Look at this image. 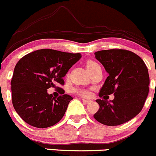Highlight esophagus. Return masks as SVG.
Here are the masks:
<instances>
[{
	"mask_svg": "<svg viewBox=\"0 0 156 156\" xmlns=\"http://www.w3.org/2000/svg\"><path fill=\"white\" fill-rule=\"evenodd\" d=\"M83 101L84 103H86V104H88V103H90L91 101V100H86V99H83Z\"/></svg>",
	"mask_w": 156,
	"mask_h": 156,
	"instance_id": "34e87169",
	"label": "esophagus"
}]
</instances>
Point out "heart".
Returning a JSON list of instances; mask_svg holds the SVG:
<instances>
[{"instance_id": "b5f03b06", "label": "heart", "mask_w": 156, "mask_h": 156, "mask_svg": "<svg viewBox=\"0 0 156 156\" xmlns=\"http://www.w3.org/2000/svg\"><path fill=\"white\" fill-rule=\"evenodd\" d=\"M86 67H87L88 70H89L90 73L93 72L94 70H95L96 69L99 68L100 65L95 61H92V60H89L86 62ZM73 92L78 94V95H81L83 97H88L90 95V92H89L88 89H84V88H76V89H73Z\"/></svg>"}]
</instances>
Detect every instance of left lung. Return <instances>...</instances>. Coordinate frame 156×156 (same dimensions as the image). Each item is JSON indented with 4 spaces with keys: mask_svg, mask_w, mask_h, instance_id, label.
<instances>
[{
    "mask_svg": "<svg viewBox=\"0 0 156 156\" xmlns=\"http://www.w3.org/2000/svg\"><path fill=\"white\" fill-rule=\"evenodd\" d=\"M95 58L109 76L99 91L100 98L114 94L115 98L97 99L99 109L94 118L107 126H118L136 116L149 94L148 69L140 56L124 49L96 51Z\"/></svg>",
    "mask_w": 156,
    "mask_h": 156,
    "instance_id": "left-lung-1",
    "label": "left lung"
}]
</instances>
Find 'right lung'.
<instances>
[{
	"label": "right lung",
	"mask_w": 156,
	"mask_h": 156,
	"mask_svg": "<svg viewBox=\"0 0 156 156\" xmlns=\"http://www.w3.org/2000/svg\"><path fill=\"white\" fill-rule=\"evenodd\" d=\"M81 58L52 49H41L23 57L16 64L11 80L12 103L20 118L32 127L46 128L59 122L73 99L64 94L63 77ZM59 89L58 98L49 95L47 89Z\"/></svg>",
	"instance_id": "1"
}]
</instances>
